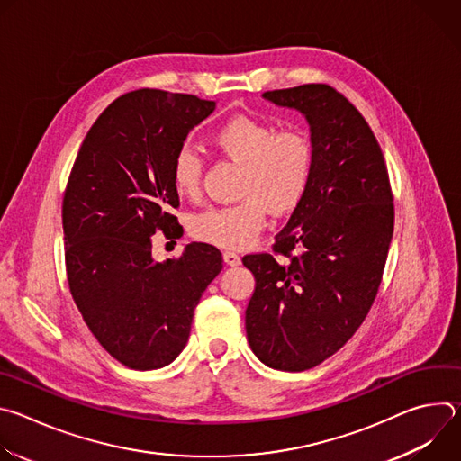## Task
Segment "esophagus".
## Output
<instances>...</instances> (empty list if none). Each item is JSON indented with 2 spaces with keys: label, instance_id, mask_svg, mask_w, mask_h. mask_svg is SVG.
<instances>
[{
  "label": "esophagus",
  "instance_id": "obj_1",
  "mask_svg": "<svg viewBox=\"0 0 461 461\" xmlns=\"http://www.w3.org/2000/svg\"><path fill=\"white\" fill-rule=\"evenodd\" d=\"M222 257H224L226 265H230V267H239V265H240L239 253H235V251H231V249H226V251L222 253Z\"/></svg>",
  "mask_w": 461,
  "mask_h": 461
}]
</instances>
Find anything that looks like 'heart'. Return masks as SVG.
I'll return each instance as SVG.
<instances>
[{
  "mask_svg": "<svg viewBox=\"0 0 461 461\" xmlns=\"http://www.w3.org/2000/svg\"><path fill=\"white\" fill-rule=\"evenodd\" d=\"M213 149L240 166L239 203L213 206L191 219V233L199 240L240 249L249 246L274 217L299 208L313 171V146L297 127L277 129L274 123L248 114H235L213 129ZM203 160L191 148H180L171 162V184L182 199L201 193Z\"/></svg>",
  "mask_w": 461,
  "mask_h": 461,
  "instance_id": "heart-1",
  "label": "heart"
}]
</instances>
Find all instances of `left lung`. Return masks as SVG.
Returning a JSON list of instances; mask_svg holds the SVG:
<instances>
[{
    "label": "left lung",
    "mask_w": 461,
    "mask_h": 461,
    "mask_svg": "<svg viewBox=\"0 0 461 461\" xmlns=\"http://www.w3.org/2000/svg\"><path fill=\"white\" fill-rule=\"evenodd\" d=\"M262 96L306 116L313 171L274 253L242 257L255 277L246 334L262 363L303 372L343 348L368 315L393 233V194L370 125L339 91L304 84Z\"/></svg>",
    "instance_id": "obj_1"
}]
</instances>
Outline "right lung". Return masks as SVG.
<instances>
[{
    "mask_svg": "<svg viewBox=\"0 0 461 461\" xmlns=\"http://www.w3.org/2000/svg\"><path fill=\"white\" fill-rule=\"evenodd\" d=\"M215 102L139 89L116 98L86 135L63 193L65 270L98 343L122 365L153 370L185 347L193 312L222 253L191 242L155 262L153 235L180 237L171 162Z\"/></svg>",
    "mask_w": 461,
    "mask_h": 461,
    "instance_id": "obj_1",
    "label": "right lung"
}]
</instances>
